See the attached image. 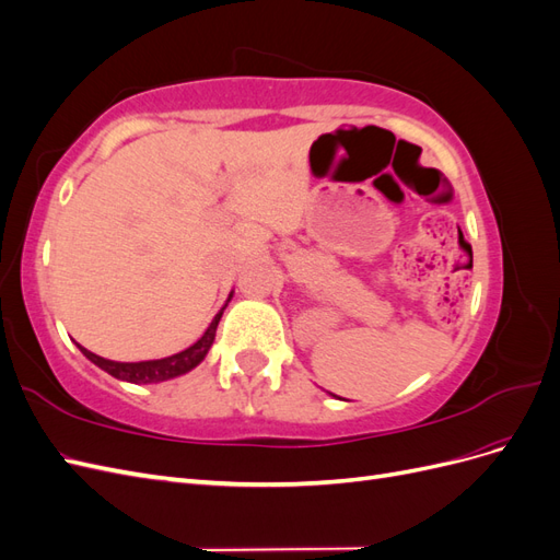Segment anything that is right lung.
Returning a JSON list of instances; mask_svg holds the SVG:
<instances>
[{
	"mask_svg": "<svg viewBox=\"0 0 560 560\" xmlns=\"http://www.w3.org/2000/svg\"><path fill=\"white\" fill-rule=\"evenodd\" d=\"M224 308L214 315V319L210 322V327L206 329V334H202L194 346H189V348L177 352V354H171V358H163V360L114 362V360L100 358V354H95V352H91L86 348H81L79 343L77 346L95 366L107 371L109 376H114L118 381H128V383H161V381H167V378H175V376L186 374V371H191L194 366H198L202 360H206V354H208V350H210V346L214 341L217 325H219V319H222Z\"/></svg>",
	"mask_w": 560,
	"mask_h": 560,
	"instance_id": "add662e5",
	"label": "right lung"
}]
</instances>
